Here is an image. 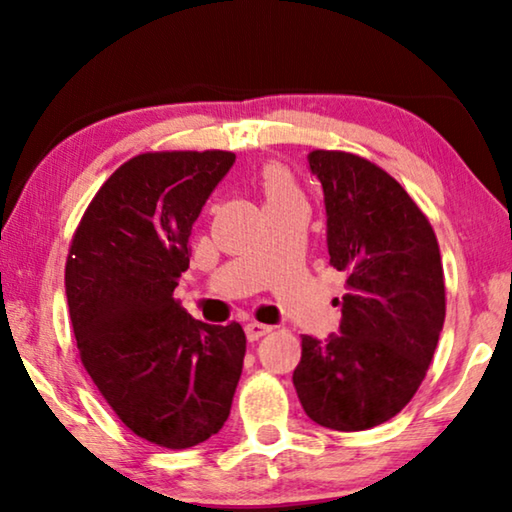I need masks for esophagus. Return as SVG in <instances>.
<instances>
[{"label": "esophagus", "mask_w": 512, "mask_h": 512, "mask_svg": "<svg viewBox=\"0 0 512 512\" xmlns=\"http://www.w3.org/2000/svg\"><path fill=\"white\" fill-rule=\"evenodd\" d=\"M268 332H271V327H268V325H262V323H257V320H253V323H248V325H246V336H248V341H259V339H262V336H266Z\"/></svg>", "instance_id": "1"}]
</instances>
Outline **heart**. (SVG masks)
Here are the masks:
<instances>
[{"label": "heart", "instance_id": "1", "mask_svg": "<svg viewBox=\"0 0 512 512\" xmlns=\"http://www.w3.org/2000/svg\"><path fill=\"white\" fill-rule=\"evenodd\" d=\"M259 187H262L266 203L287 201V198L298 196V189L296 183H293L291 173L280 167V164H266L262 173H259Z\"/></svg>", "mask_w": 512, "mask_h": 512}]
</instances>
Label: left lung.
Segmentation results:
<instances>
[{
  "label": "left lung",
  "mask_w": 512,
  "mask_h": 512,
  "mask_svg": "<svg viewBox=\"0 0 512 512\" xmlns=\"http://www.w3.org/2000/svg\"><path fill=\"white\" fill-rule=\"evenodd\" d=\"M327 210L329 264L348 275L341 334L302 336L293 370L300 404L320 427L363 431L418 391L445 323L436 232L404 187L348 151L307 155Z\"/></svg>",
  "instance_id": "left-lung-1"
}]
</instances>
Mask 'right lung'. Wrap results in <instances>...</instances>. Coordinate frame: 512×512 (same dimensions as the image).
Here are the masks:
<instances>
[{
	"label": "right lung",
	"mask_w": 512,
	"mask_h": 512,
	"mask_svg": "<svg viewBox=\"0 0 512 512\" xmlns=\"http://www.w3.org/2000/svg\"><path fill=\"white\" fill-rule=\"evenodd\" d=\"M232 151L140 153L81 216L65 262L79 357L117 418L149 443L187 449L228 420L244 368L239 323L207 325L173 298L192 225Z\"/></svg>",
	"instance_id": "obj_1"
}]
</instances>
